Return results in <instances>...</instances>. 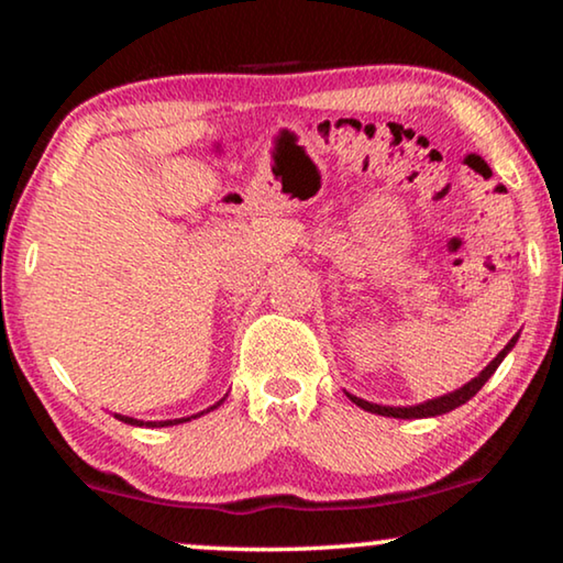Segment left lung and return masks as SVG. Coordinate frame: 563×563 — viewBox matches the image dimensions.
<instances>
[{
    "mask_svg": "<svg viewBox=\"0 0 563 563\" xmlns=\"http://www.w3.org/2000/svg\"><path fill=\"white\" fill-rule=\"evenodd\" d=\"M518 338H520V333H515V335L510 338V343H507L505 349L499 351L497 356L492 358L489 364L484 366L479 374L474 376L472 382H466L464 387H459V389L449 391V395H441V397H433V399H428V402H420V405H407V407H391V405H376V402H366V399H361V397H356V395H351V391H345V395H349V397H351V402H353V405H358L361 410H366V412H374V415H384V418H399V420H415V418H435V415H445V412L456 410V407H461V405H464V402H468V399H472V397L476 395V391H479V389L484 387V382H487L489 376L497 372V366L503 364L507 353H510V351L515 349V343H518Z\"/></svg>",
    "mask_w": 563,
    "mask_h": 563,
    "instance_id": "left-lung-1",
    "label": "left lung"
}]
</instances>
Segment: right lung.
Masks as SVG:
<instances>
[{"label":"right lung","instance_id":"add662e5","mask_svg":"<svg viewBox=\"0 0 563 563\" xmlns=\"http://www.w3.org/2000/svg\"><path fill=\"white\" fill-rule=\"evenodd\" d=\"M222 402H225V397H222L220 402H214L212 407H207V410H202V412L189 415V418H176V420H135V418H128V415H118V412H114V418H118L120 422H128V426H135V428H168V426H179V422H189L191 418H199V415H205L210 410H218Z\"/></svg>","mask_w":563,"mask_h":563}]
</instances>
